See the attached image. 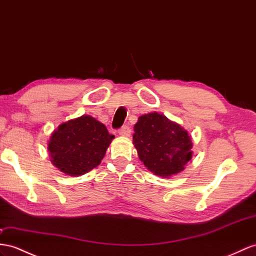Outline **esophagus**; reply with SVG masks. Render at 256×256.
Wrapping results in <instances>:
<instances>
[{
	"instance_id": "34e87169",
	"label": "esophagus",
	"mask_w": 256,
	"mask_h": 256,
	"mask_svg": "<svg viewBox=\"0 0 256 256\" xmlns=\"http://www.w3.org/2000/svg\"><path fill=\"white\" fill-rule=\"evenodd\" d=\"M118 133H119V135H121V136L128 137V136L130 135V128L128 126H124L118 130Z\"/></svg>"
}]
</instances>
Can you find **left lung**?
I'll return each instance as SVG.
<instances>
[{
	"instance_id": "1",
	"label": "left lung",
	"mask_w": 256,
	"mask_h": 256,
	"mask_svg": "<svg viewBox=\"0 0 256 256\" xmlns=\"http://www.w3.org/2000/svg\"><path fill=\"white\" fill-rule=\"evenodd\" d=\"M133 145L144 166L161 178L182 172L192 158V142L187 130L158 112L138 118Z\"/></svg>"
}]
</instances>
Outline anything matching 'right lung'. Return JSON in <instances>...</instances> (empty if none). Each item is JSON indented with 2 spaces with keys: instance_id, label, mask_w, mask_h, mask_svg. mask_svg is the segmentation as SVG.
Returning a JSON list of instances; mask_svg holds the SVG:
<instances>
[{
  "instance_id": "add662e5",
  "label": "right lung",
  "mask_w": 256,
  "mask_h": 256,
  "mask_svg": "<svg viewBox=\"0 0 256 256\" xmlns=\"http://www.w3.org/2000/svg\"><path fill=\"white\" fill-rule=\"evenodd\" d=\"M114 138L102 123L83 114L58 126L48 144L50 162L60 172L80 176L100 164Z\"/></svg>"
}]
</instances>
